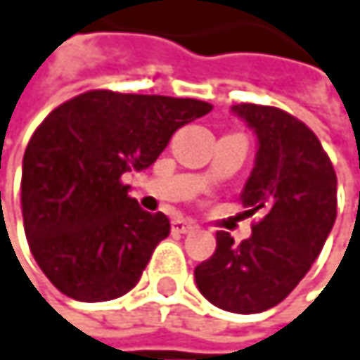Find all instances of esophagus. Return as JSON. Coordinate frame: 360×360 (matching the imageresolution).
I'll return each instance as SVG.
<instances>
[{"label":"esophagus","instance_id":"34e87169","mask_svg":"<svg viewBox=\"0 0 360 360\" xmlns=\"http://www.w3.org/2000/svg\"><path fill=\"white\" fill-rule=\"evenodd\" d=\"M194 230V224H190L188 219H174L172 221V233H179V235H188Z\"/></svg>","mask_w":360,"mask_h":360}]
</instances>
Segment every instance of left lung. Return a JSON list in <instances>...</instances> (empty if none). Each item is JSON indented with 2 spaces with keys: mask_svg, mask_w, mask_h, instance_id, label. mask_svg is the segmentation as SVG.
I'll use <instances>...</instances> for the list:
<instances>
[{
  "mask_svg": "<svg viewBox=\"0 0 360 360\" xmlns=\"http://www.w3.org/2000/svg\"><path fill=\"white\" fill-rule=\"evenodd\" d=\"M233 110L258 136L241 200L260 219L239 245L219 230L213 256L194 269V279L215 307L260 314L284 301L318 258L338 215V176L318 136L290 112L248 102Z\"/></svg>",
  "mask_w": 360,
  "mask_h": 360,
  "instance_id": "1",
  "label": "left lung"
}]
</instances>
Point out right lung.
Returning a JSON list of instances; mask_svg holds the SVG:
<instances>
[{
	"label": "right lung",
	"mask_w": 360,
	"mask_h": 360,
	"mask_svg": "<svg viewBox=\"0 0 360 360\" xmlns=\"http://www.w3.org/2000/svg\"><path fill=\"white\" fill-rule=\"evenodd\" d=\"M211 108L194 98L91 89L38 125L22 158V224L59 292L100 303L139 284L170 221L143 211L121 176L149 168L179 127Z\"/></svg>",
	"instance_id": "add662e5"
}]
</instances>
